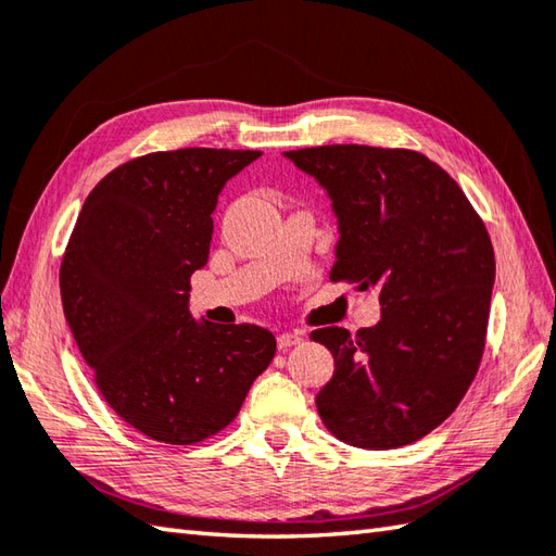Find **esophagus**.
Returning <instances> with one entry per match:
<instances>
[{
    "label": "esophagus",
    "mask_w": 556,
    "mask_h": 556,
    "mask_svg": "<svg viewBox=\"0 0 556 556\" xmlns=\"http://www.w3.org/2000/svg\"><path fill=\"white\" fill-rule=\"evenodd\" d=\"M301 340H303V337L299 332H281L277 337V346H279V350H291V346L301 344Z\"/></svg>",
    "instance_id": "1"
}]
</instances>
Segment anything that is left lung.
<instances>
[{
  "label": "left lung",
  "instance_id": "obj_1",
  "mask_svg": "<svg viewBox=\"0 0 556 556\" xmlns=\"http://www.w3.org/2000/svg\"><path fill=\"white\" fill-rule=\"evenodd\" d=\"M328 190L340 224L332 281L378 289L380 320L311 332L334 356L315 405L344 443L388 451L453 415L482 362L494 248L460 185L412 149L285 151Z\"/></svg>",
  "mask_w": 556,
  "mask_h": 556
}]
</instances>
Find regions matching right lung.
Wrapping results in <instances>:
<instances>
[{
	"label": "right lung",
	"mask_w": 556,
	"mask_h": 556,
	"mask_svg": "<svg viewBox=\"0 0 556 556\" xmlns=\"http://www.w3.org/2000/svg\"><path fill=\"white\" fill-rule=\"evenodd\" d=\"M260 154L192 147L127 161L86 198L64 250L62 308L93 383L154 441L226 429L277 352L265 328L198 323L188 308L216 198Z\"/></svg>",
	"instance_id": "1"
}]
</instances>
